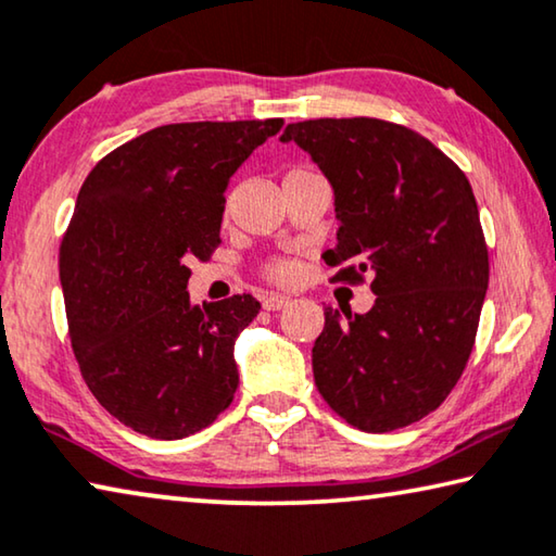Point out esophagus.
<instances>
[{"mask_svg":"<svg viewBox=\"0 0 556 556\" xmlns=\"http://www.w3.org/2000/svg\"><path fill=\"white\" fill-rule=\"evenodd\" d=\"M290 303V298L288 295H280V293H268V295H263V307H266V311H283V307Z\"/></svg>","mask_w":556,"mask_h":556,"instance_id":"1","label":"esophagus"}]
</instances>
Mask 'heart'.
I'll use <instances>...</instances> for the list:
<instances>
[{"label":"heart","instance_id":"1","mask_svg":"<svg viewBox=\"0 0 556 556\" xmlns=\"http://www.w3.org/2000/svg\"><path fill=\"white\" fill-rule=\"evenodd\" d=\"M295 170H301V168L288 170V174H295ZM266 273L270 280H276V283H290V280H295V276H298V266L293 261H273L266 268Z\"/></svg>","mask_w":556,"mask_h":556}]
</instances>
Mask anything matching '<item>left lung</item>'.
<instances>
[{
  "instance_id": "8db88e82",
  "label": "left lung",
  "mask_w": 556,
  "mask_h": 556,
  "mask_svg": "<svg viewBox=\"0 0 556 556\" xmlns=\"http://www.w3.org/2000/svg\"><path fill=\"white\" fill-rule=\"evenodd\" d=\"M332 186L343 266L372 278L367 313L326 305L313 345L315 386L365 432L422 420L450 395L472 353L490 283L480 211L467 176L425 136L380 118L288 124Z\"/></svg>"
}]
</instances>
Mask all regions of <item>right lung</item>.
<instances>
[{"instance_id": "add662e5", "label": "right lung", "mask_w": 556, "mask_h": 556, "mask_svg": "<svg viewBox=\"0 0 556 556\" xmlns=\"http://www.w3.org/2000/svg\"><path fill=\"white\" fill-rule=\"evenodd\" d=\"M283 129L266 122L168 124L93 166L59 253L72 348L93 397L156 440L208 427L233 400L251 295L193 305L189 263L220 243L230 176Z\"/></svg>"}]
</instances>
